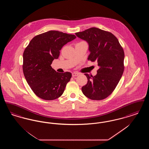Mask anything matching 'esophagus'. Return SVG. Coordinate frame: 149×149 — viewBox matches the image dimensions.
Listing matches in <instances>:
<instances>
[{"mask_svg": "<svg viewBox=\"0 0 149 149\" xmlns=\"http://www.w3.org/2000/svg\"><path fill=\"white\" fill-rule=\"evenodd\" d=\"M78 75H79V74L77 73V72H72V76L73 77H77Z\"/></svg>", "mask_w": 149, "mask_h": 149, "instance_id": "obj_1", "label": "esophagus"}]
</instances>
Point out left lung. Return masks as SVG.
I'll use <instances>...</instances> for the list:
<instances>
[{"label": "left lung", "instance_id": "obj_1", "mask_svg": "<svg viewBox=\"0 0 149 149\" xmlns=\"http://www.w3.org/2000/svg\"><path fill=\"white\" fill-rule=\"evenodd\" d=\"M76 36L89 45L88 59L97 61L99 66L95 76L85 74L88 83L81 88L82 92L92 100H102L113 92L124 71L125 54L118 39L111 32L92 27Z\"/></svg>", "mask_w": 149, "mask_h": 149}]
</instances>
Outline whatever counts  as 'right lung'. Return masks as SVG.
Returning <instances> with one entry per match:
<instances>
[{
    "instance_id": "obj_1",
    "label": "right lung",
    "mask_w": 149,
    "mask_h": 149,
    "mask_svg": "<svg viewBox=\"0 0 149 149\" xmlns=\"http://www.w3.org/2000/svg\"><path fill=\"white\" fill-rule=\"evenodd\" d=\"M76 38L74 35L50 31L33 37L23 55V71L36 95L51 100L60 97L71 78V72L60 73L51 65L59 56L65 45Z\"/></svg>"
}]
</instances>
